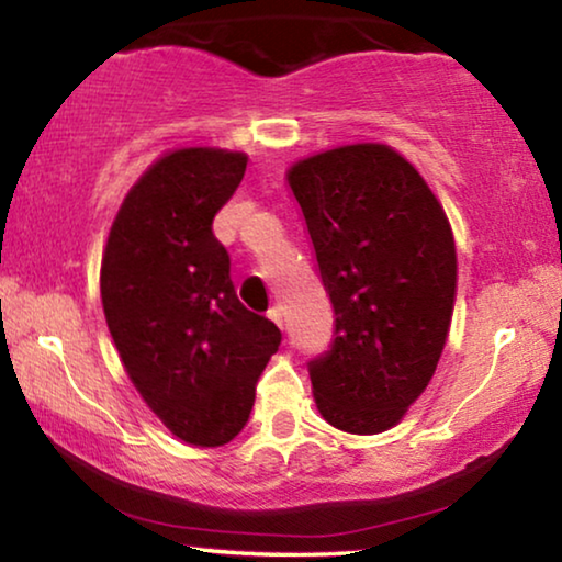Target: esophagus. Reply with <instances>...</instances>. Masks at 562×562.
Here are the masks:
<instances>
[{"instance_id":"1","label":"esophagus","mask_w":562,"mask_h":562,"mask_svg":"<svg viewBox=\"0 0 562 562\" xmlns=\"http://www.w3.org/2000/svg\"><path fill=\"white\" fill-rule=\"evenodd\" d=\"M270 318L278 323V326L282 328V330H288V323H284V313H282V307L280 305H274L272 311H270Z\"/></svg>"}]
</instances>
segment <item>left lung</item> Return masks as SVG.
<instances>
[{"label":"left lung","instance_id":"left-lung-1","mask_svg":"<svg viewBox=\"0 0 562 562\" xmlns=\"http://www.w3.org/2000/svg\"><path fill=\"white\" fill-rule=\"evenodd\" d=\"M334 305L330 349L307 363L321 415L374 436L436 374L456 303V244L420 172L386 145H346L288 170Z\"/></svg>","mask_w":562,"mask_h":562}]
</instances>
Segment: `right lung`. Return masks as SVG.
Returning <instances> with one entry per match:
<instances>
[{"label": "right lung", "instance_id": "obj_1", "mask_svg": "<svg viewBox=\"0 0 562 562\" xmlns=\"http://www.w3.org/2000/svg\"><path fill=\"white\" fill-rule=\"evenodd\" d=\"M247 155L186 147L126 193L101 259L109 334L142 400L172 436L216 448L239 436L280 328L241 305L213 216Z\"/></svg>", "mask_w": 562, "mask_h": 562}]
</instances>
